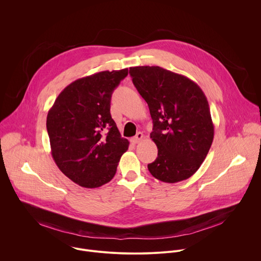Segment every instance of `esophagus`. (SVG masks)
<instances>
[{
  "label": "esophagus",
  "instance_id": "34e87169",
  "mask_svg": "<svg viewBox=\"0 0 261 261\" xmlns=\"http://www.w3.org/2000/svg\"><path fill=\"white\" fill-rule=\"evenodd\" d=\"M142 138H143V134L141 132H138L133 138H131V142L134 143V144L139 143L142 140Z\"/></svg>",
  "mask_w": 261,
  "mask_h": 261
}]
</instances>
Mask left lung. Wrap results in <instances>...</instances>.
I'll return each mask as SVG.
<instances>
[{"instance_id": "left-lung-1", "label": "left lung", "mask_w": 261, "mask_h": 261, "mask_svg": "<svg viewBox=\"0 0 261 261\" xmlns=\"http://www.w3.org/2000/svg\"><path fill=\"white\" fill-rule=\"evenodd\" d=\"M129 74L150 108L152 140L158 157L147 164L151 174L165 182L193 175L214 139L207 99L197 84L159 66L131 67Z\"/></svg>"}]
</instances>
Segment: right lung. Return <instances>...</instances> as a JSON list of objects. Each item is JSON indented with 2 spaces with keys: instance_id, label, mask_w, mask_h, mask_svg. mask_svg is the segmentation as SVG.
I'll return each instance as SVG.
<instances>
[{
  "instance_id": "right-lung-1",
  "label": "right lung",
  "mask_w": 261,
  "mask_h": 261,
  "mask_svg": "<svg viewBox=\"0 0 261 261\" xmlns=\"http://www.w3.org/2000/svg\"><path fill=\"white\" fill-rule=\"evenodd\" d=\"M128 69L102 71L67 86L48 110L51 156L60 170L84 188H98L117 172L129 141L110 115L114 90Z\"/></svg>"
}]
</instances>
